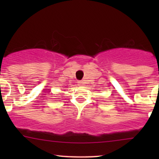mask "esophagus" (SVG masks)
I'll return each mask as SVG.
<instances>
[{
	"instance_id": "1",
	"label": "esophagus",
	"mask_w": 159,
	"mask_h": 159,
	"mask_svg": "<svg viewBox=\"0 0 159 159\" xmlns=\"http://www.w3.org/2000/svg\"><path fill=\"white\" fill-rule=\"evenodd\" d=\"M78 84L79 86H84V82L83 81H78Z\"/></svg>"
}]
</instances>
